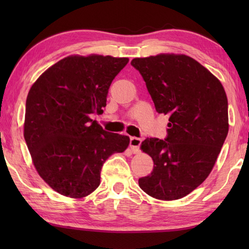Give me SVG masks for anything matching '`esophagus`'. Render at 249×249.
I'll return each instance as SVG.
<instances>
[{"mask_svg":"<svg viewBox=\"0 0 249 249\" xmlns=\"http://www.w3.org/2000/svg\"><path fill=\"white\" fill-rule=\"evenodd\" d=\"M142 140L140 138H137V137H131L130 141H129V146L131 151H133L134 154H137V153L140 152V144H141Z\"/></svg>","mask_w":249,"mask_h":249,"instance_id":"1","label":"esophagus"}]
</instances>
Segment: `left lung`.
Instances as JSON below:
<instances>
[{
    "label": "left lung",
    "instance_id": "1",
    "mask_svg": "<svg viewBox=\"0 0 249 249\" xmlns=\"http://www.w3.org/2000/svg\"><path fill=\"white\" fill-rule=\"evenodd\" d=\"M130 64L145 81L157 112L169 116L165 140L147 138L141 143L154 168L139 178V186L155 199H181L209 177L228 135L225 89L185 54L136 57Z\"/></svg>",
    "mask_w": 249,
    "mask_h": 249
}]
</instances>
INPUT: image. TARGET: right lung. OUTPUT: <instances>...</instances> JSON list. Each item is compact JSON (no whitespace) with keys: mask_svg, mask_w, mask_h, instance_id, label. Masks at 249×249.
I'll return each mask as SVG.
<instances>
[{"mask_svg":"<svg viewBox=\"0 0 249 249\" xmlns=\"http://www.w3.org/2000/svg\"><path fill=\"white\" fill-rule=\"evenodd\" d=\"M128 57L70 55L44 71L25 104L24 139L37 173L70 198H84L100 184L104 162L124 152L129 137L103 129L108 89Z\"/></svg>","mask_w":249,"mask_h":249,"instance_id":"add662e5","label":"right lung"}]
</instances>
